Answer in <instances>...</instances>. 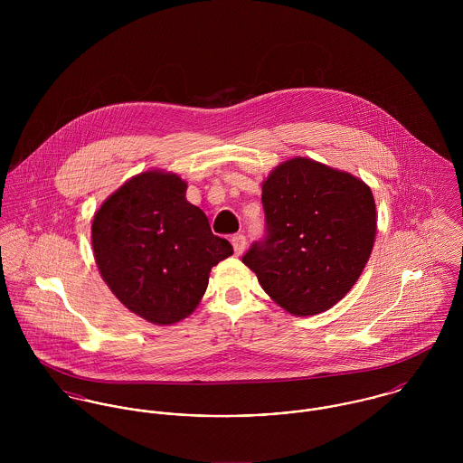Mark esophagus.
Instances as JSON below:
<instances>
[{"mask_svg": "<svg viewBox=\"0 0 463 463\" xmlns=\"http://www.w3.org/2000/svg\"><path fill=\"white\" fill-rule=\"evenodd\" d=\"M232 246H233V251L237 257H241L244 251H246V237L242 233H237L232 237Z\"/></svg>", "mask_w": 463, "mask_h": 463, "instance_id": "34e87169", "label": "esophagus"}]
</instances>
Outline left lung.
Instances as JSON below:
<instances>
[{
    "label": "left lung",
    "instance_id": "obj_1",
    "mask_svg": "<svg viewBox=\"0 0 463 463\" xmlns=\"http://www.w3.org/2000/svg\"><path fill=\"white\" fill-rule=\"evenodd\" d=\"M267 235L242 257L269 298L308 317L330 310L356 283L376 239L371 187L351 173L296 156L262 184Z\"/></svg>",
    "mask_w": 463,
    "mask_h": 463
}]
</instances>
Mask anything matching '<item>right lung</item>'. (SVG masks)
I'll return each mask as SVG.
<instances>
[{
	"instance_id": "add662e5",
	"label": "right lung",
	"mask_w": 463,
	"mask_h": 463,
	"mask_svg": "<svg viewBox=\"0 0 463 463\" xmlns=\"http://www.w3.org/2000/svg\"><path fill=\"white\" fill-rule=\"evenodd\" d=\"M185 194L178 175L151 169L105 199L90 226L94 260L112 294L160 326L189 317L212 267L233 255Z\"/></svg>"
}]
</instances>
